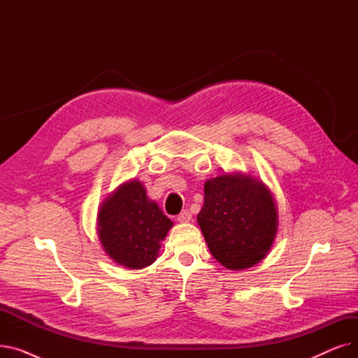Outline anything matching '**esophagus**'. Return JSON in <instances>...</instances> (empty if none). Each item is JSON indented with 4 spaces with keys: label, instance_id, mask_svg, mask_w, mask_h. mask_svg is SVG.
<instances>
[{
    "label": "esophagus",
    "instance_id": "1",
    "mask_svg": "<svg viewBox=\"0 0 358 358\" xmlns=\"http://www.w3.org/2000/svg\"><path fill=\"white\" fill-rule=\"evenodd\" d=\"M177 220H178V222H181V223H184V222H190V220H192V212H190L189 209L182 210V212L177 216Z\"/></svg>",
    "mask_w": 358,
    "mask_h": 358
}]
</instances>
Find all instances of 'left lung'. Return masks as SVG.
Here are the masks:
<instances>
[{
	"label": "left lung",
	"mask_w": 358,
	"mask_h": 358,
	"mask_svg": "<svg viewBox=\"0 0 358 358\" xmlns=\"http://www.w3.org/2000/svg\"><path fill=\"white\" fill-rule=\"evenodd\" d=\"M197 222L220 264L242 270L268 252L277 231V210L264 184L251 177L224 174L206 181Z\"/></svg>",
	"instance_id": "left-lung-1"
}]
</instances>
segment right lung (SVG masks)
I'll list each match as a JSON object with an SVG mask.
<instances>
[{
	"mask_svg": "<svg viewBox=\"0 0 358 358\" xmlns=\"http://www.w3.org/2000/svg\"><path fill=\"white\" fill-rule=\"evenodd\" d=\"M173 222L149 201L145 187L130 181L110 196L99 212V236L110 258L129 268H143L158 257Z\"/></svg>",
	"mask_w": 358,
	"mask_h": 358,
	"instance_id": "obj_1",
	"label": "right lung"
}]
</instances>
